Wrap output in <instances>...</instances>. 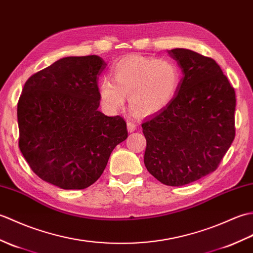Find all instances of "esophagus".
<instances>
[{
	"instance_id": "1",
	"label": "esophagus",
	"mask_w": 253,
	"mask_h": 253,
	"mask_svg": "<svg viewBox=\"0 0 253 253\" xmlns=\"http://www.w3.org/2000/svg\"><path fill=\"white\" fill-rule=\"evenodd\" d=\"M126 127H127V132H128V133H132V132H134V131L136 130V126H135V123L132 122V121H127V123H126Z\"/></svg>"
}]
</instances>
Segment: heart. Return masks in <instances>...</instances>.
Segmentation results:
<instances>
[{"mask_svg": "<svg viewBox=\"0 0 253 253\" xmlns=\"http://www.w3.org/2000/svg\"><path fill=\"white\" fill-rule=\"evenodd\" d=\"M111 80L99 83L104 109L119 111L128 96V107L139 117L154 116L169 106L178 91L179 71L171 60L130 55L111 67Z\"/></svg>", "mask_w": 253, "mask_h": 253, "instance_id": "heart-1", "label": "heart"}]
</instances>
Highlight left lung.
<instances>
[{"mask_svg": "<svg viewBox=\"0 0 253 253\" xmlns=\"http://www.w3.org/2000/svg\"><path fill=\"white\" fill-rule=\"evenodd\" d=\"M183 78L172 103L143 125L144 164L168 186H183L216 170L235 137L236 97L214 60L186 48L167 50Z\"/></svg>", "mask_w": 253, "mask_h": 253, "instance_id": "8db88e82", "label": "left lung"}]
</instances>
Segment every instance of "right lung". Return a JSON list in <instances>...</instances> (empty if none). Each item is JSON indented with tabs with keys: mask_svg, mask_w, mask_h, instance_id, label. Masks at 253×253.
<instances>
[{
	"mask_svg": "<svg viewBox=\"0 0 253 253\" xmlns=\"http://www.w3.org/2000/svg\"><path fill=\"white\" fill-rule=\"evenodd\" d=\"M106 66L96 55L61 58L31 76L20 95L21 154L39 177L61 189L91 186L127 137L123 118L98 110Z\"/></svg>",
	"mask_w": 253,
	"mask_h": 253,
	"instance_id": "right-lung-1",
	"label": "right lung"
}]
</instances>
